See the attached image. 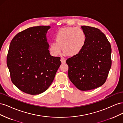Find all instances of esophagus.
<instances>
[{"instance_id": "obj_1", "label": "esophagus", "mask_w": 123, "mask_h": 123, "mask_svg": "<svg viewBox=\"0 0 123 123\" xmlns=\"http://www.w3.org/2000/svg\"><path fill=\"white\" fill-rule=\"evenodd\" d=\"M61 61L62 63H65L66 62L65 59H64V58H61Z\"/></svg>"}]
</instances>
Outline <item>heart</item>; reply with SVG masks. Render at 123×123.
Segmentation results:
<instances>
[{
    "label": "heart",
    "mask_w": 123,
    "mask_h": 123,
    "mask_svg": "<svg viewBox=\"0 0 123 123\" xmlns=\"http://www.w3.org/2000/svg\"><path fill=\"white\" fill-rule=\"evenodd\" d=\"M55 42L50 43L49 51L50 54L56 56L62 49L65 55L74 56L83 50L87 42V36L82 29L79 27L61 28L55 35Z\"/></svg>",
    "instance_id": "1"
}]
</instances>
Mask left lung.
<instances>
[{"label": "left lung", "mask_w": 123, "mask_h": 123, "mask_svg": "<svg viewBox=\"0 0 123 123\" xmlns=\"http://www.w3.org/2000/svg\"><path fill=\"white\" fill-rule=\"evenodd\" d=\"M87 36L83 50L67 59L68 76L79 90L87 91L102 86L111 68V47L106 36L99 29L81 27Z\"/></svg>", "instance_id": "8db88e82"}]
</instances>
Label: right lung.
Listing matches in <instances>:
<instances>
[{
  "instance_id": "add662e5",
  "label": "right lung",
  "mask_w": 123,
  "mask_h": 123,
  "mask_svg": "<svg viewBox=\"0 0 123 123\" xmlns=\"http://www.w3.org/2000/svg\"><path fill=\"white\" fill-rule=\"evenodd\" d=\"M49 26H37L20 32L11 40L6 58L11 80L20 90L42 93L53 82L60 57L51 56L46 37Z\"/></svg>"
}]
</instances>
